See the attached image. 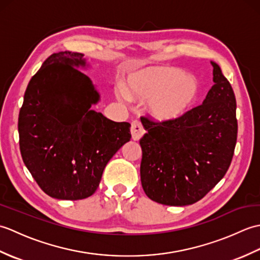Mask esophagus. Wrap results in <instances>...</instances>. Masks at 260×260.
<instances>
[{
	"label": "esophagus",
	"instance_id": "esophagus-1",
	"mask_svg": "<svg viewBox=\"0 0 260 260\" xmlns=\"http://www.w3.org/2000/svg\"><path fill=\"white\" fill-rule=\"evenodd\" d=\"M131 133H132V139L134 141H139L141 137L144 135L145 133V129L144 127L142 126L141 121L139 120H134L133 123H132V127H131Z\"/></svg>",
	"mask_w": 260,
	"mask_h": 260
}]
</instances>
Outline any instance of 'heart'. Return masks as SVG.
Listing matches in <instances>:
<instances>
[{
  "label": "heart",
  "mask_w": 260,
  "mask_h": 260,
  "mask_svg": "<svg viewBox=\"0 0 260 260\" xmlns=\"http://www.w3.org/2000/svg\"><path fill=\"white\" fill-rule=\"evenodd\" d=\"M131 95L139 101H150L148 110L158 120H175L184 116L199 92L197 80L176 67L159 66L137 71L128 78ZM119 96L129 95L120 88Z\"/></svg>",
  "instance_id": "obj_1"
}]
</instances>
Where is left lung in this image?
I'll return each mask as SVG.
<instances>
[{
    "instance_id": "1",
    "label": "left lung",
    "mask_w": 260,
    "mask_h": 260,
    "mask_svg": "<svg viewBox=\"0 0 260 260\" xmlns=\"http://www.w3.org/2000/svg\"><path fill=\"white\" fill-rule=\"evenodd\" d=\"M211 64L214 85L200 106L175 120L141 117L147 131L140 140L142 186L157 203L198 202L230 167L238 133L236 97L219 66Z\"/></svg>"
}]
</instances>
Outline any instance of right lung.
Masks as SVG:
<instances>
[{
    "label": "right lung",
    "mask_w": 260,
    "mask_h": 260,
    "mask_svg": "<svg viewBox=\"0 0 260 260\" xmlns=\"http://www.w3.org/2000/svg\"><path fill=\"white\" fill-rule=\"evenodd\" d=\"M84 54L52 53L32 77L19 114L22 159L48 196L81 200L92 196L114 154L131 140V124L90 109L99 93L77 68Z\"/></svg>",
    "instance_id": "obj_1"
}]
</instances>
